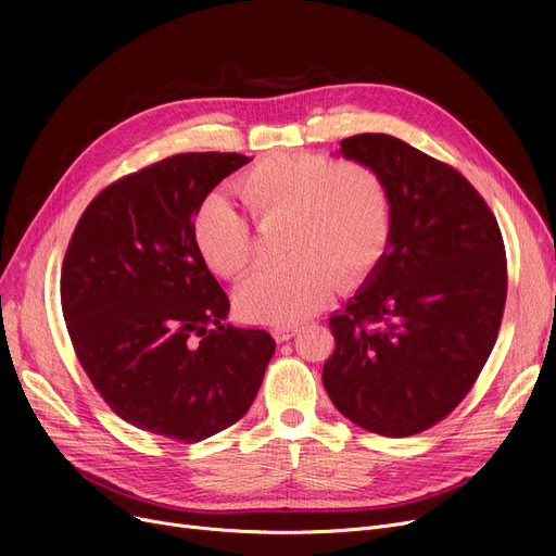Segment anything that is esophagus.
<instances>
[{"label": "esophagus", "mask_w": 556, "mask_h": 556, "mask_svg": "<svg viewBox=\"0 0 556 556\" xmlns=\"http://www.w3.org/2000/svg\"><path fill=\"white\" fill-rule=\"evenodd\" d=\"M273 331H275V338L283 342V340H290L300 331V325H290V323L288 325H275Z\"/></svg>", "instance_id": "obj_1"}]
</instances>
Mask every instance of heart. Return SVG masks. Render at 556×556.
Wrapping results in <instances>:
<instances>
[{
    "instance_id": "obj_1",
    "label": "heart",
    "mask_w": 556,
    "mask_h": 556,
    "mask_svg": "<svg viewBox=\"0 0 556 556\" xmlns=\"http://www.w3.org/2000/svg\"><path fill=\"white\" fill-rule=\"evenodd\" d=\"M239 191L258 220H288L290 258L254 273L239 290L243 311L266 323H298L315 313L329 295L333 275L340 283L365 275L392 229L390 185L365 162L273 155L243 175ZM191 231L202 261L216 275H245L254 237L229 198H204Z\"/></svg>"
}]
</instances>
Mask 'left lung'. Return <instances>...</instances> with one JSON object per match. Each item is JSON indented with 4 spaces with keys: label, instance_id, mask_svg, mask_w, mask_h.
I'll use <instances>...</instances> for the list:
<instances>
[{
    "label": "left lung",
    "instance_id": "1",
    "mask_svg": "<svg viewBox=\"0 0 556 556\" xmlns=\"http://www.w3.org/2000/svg\"><path fill=\"white\" fill-rule=\"evenodd\" d=\"M392 191L383 254L342 311L323 383L356 426L417 434L466 396L498 338L507 298L503 233L471 182L383 132L340 141Z\"/></svg>",
    "mask_w": 556,
    "mask_h": 556
}]
</instances>
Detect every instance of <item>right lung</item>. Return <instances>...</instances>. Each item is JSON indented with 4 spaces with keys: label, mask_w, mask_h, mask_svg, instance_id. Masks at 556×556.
<instances>
[{
    "label": "right lung",
    "mask_w": 556,
    "mask_h": 556,
    "mask_svg": "<svg viewBox=\"0 0 556 556\" xmlns=\"http://www.w3.org/2000/svg\"><path fill=\"white\" fill-rule=\"evenodd\" d=\"M252 157L182 153L103 189L70 241L61 302L76 356L124 421L178 442L237 424L275 354L266 329L223 325L225 290L193 216Z\"/></svg>",
    "instance_id": "1"
}]
</instances>
